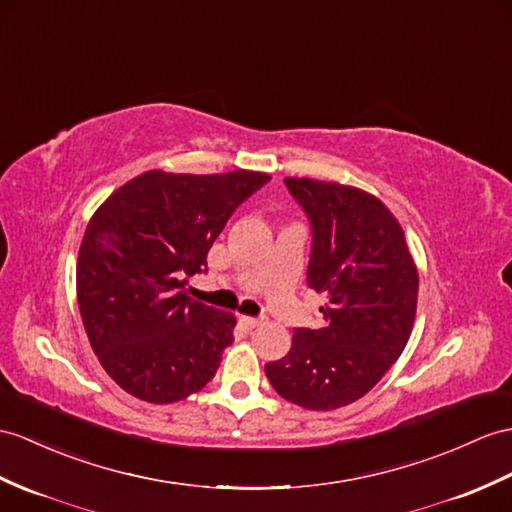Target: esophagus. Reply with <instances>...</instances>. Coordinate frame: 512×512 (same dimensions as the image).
<instances>
[{
	"label": "esophagus",
	"instance_id": "34e87169",
	"mask_svg": "<svg viewBox=\"0 0 512 512\" xmlns=\"http://www.w3.org/2000/svg\"><path fill=\"white\" fill-rule=\"evenodd\" d=\"M239 321L243 323V326L247 328V330H254V328H258V326H263V317H239Z\"/></svg>",
	"mask_w": 512,
	"mask_h": 512
}]
</instances>
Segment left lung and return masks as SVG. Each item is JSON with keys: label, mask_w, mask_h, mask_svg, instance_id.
Masks as SVG:
<instances>
[{"label": "left lung", "mask_w": 512, "mask_h": 512, "mask_svg": "<svg viewBox=\"0 0 512 512\" xmlns=\"http://www.w3.org/2000/svg\"><path fill=\"white\" fill-rule=\"evenodd\" d=\"M313 223L308 286L326 295L323 326L297 328L265 373L284 400L334 410L367 395L413 332L419 273L400 221L376 195L313 178H284Z\"/></svg>", "instance_id": "1"}]
</instances>
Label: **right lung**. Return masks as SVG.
Masks as SVG:
<instances>
[{
  "instance_id": "1",
  "label": "right lung",
  "mask_w": 512,
  "mask_h": 512,
  "mask_svg": "<svg viewBox=\"0 0 512 512\" xmlns=\"http://www.w3.org/2000/svg\"><path fill=\"white\" fill-rule=\"evenodd\" d=\"M271 176L145 171L99 206L82 236L76 289L99 363L123 391L171 404L202 391L236 317L184 293L243 199Z\"/></svg>"
}]
</instances>
